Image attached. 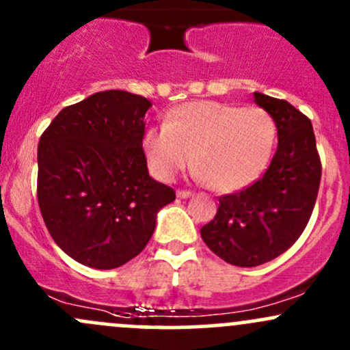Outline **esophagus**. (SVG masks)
<instances>
[{
	"label": "esophagus",
	"mask_w": 350,
	"mask_h": 350,
	"mask_svg": "<svg viewBox=\"0 0 350 350\" xmlns=\"http://www.w3.org/2000/svg\"><path fill=\"white\" fill-rule=\"evenodd\" d=\"M176 194H178V198H183V200L193 196V193H191V191H186V189H178L176 191Z\"/></svg>",
	"instance_id": "1"
}]
</instances>
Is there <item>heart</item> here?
Instances as JSON below:
<instances>
[{"label": "heart", "instance_id": "obj_1", "mask_svg": "<svg viewBox=\"0 0 350 350\" xmlns=\"http://www.w3.org/2000/svg\"><path fill=\"white\" fill-rule=\"evenodd\" d=\"M277 139V124L262 107L187 102L146 131L142 147L157 178L171 181L193 163L196 179L218 191L248 187L263 174Z\"/></svg>", "mask_w": 350, "mask_h": 350}]
</instances>
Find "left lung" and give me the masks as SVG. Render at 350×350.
I'll return each mask as SVG.
<instances>
[{"instance_id": "obj_1", "label": "left lung", "mask_w": 350, "mask_h": 350, "mask_svg": "<svg viewBox=\"0 0 350 350\" xmlns=\"http://www.w3.org/2000/svg\"><path fill=\"white\" fill-rule=\"evenodd\" d=\"M253 98L277 124V152L258 181L219 198L215 219L201 228L208 248L237 267L270 262L299 240L314 211L322 176L308 117L286 100L260 92Z\"/></svg>"}]
</instances>
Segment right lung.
Wrapping results in <instances>:
<instances>
[{"instance_id": "1", "label": "right lung", "mask_w": 350, "mask_h": 350, "mask_svg": "<svg viewBox=\"0 0 350 350\" xmlns=\"http://www.w3.org/2000/svg\"><path fill=\"white\" fill-rule=\"evenodd\" d=\"M150 100L126 90L97 92L60 110L40 137L38 204L55 243L98 270L146 248L157 213L176 200L147 171Z\"/></svg>"}]
</instances>
